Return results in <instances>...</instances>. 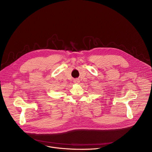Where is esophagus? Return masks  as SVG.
Instances as JSON below:
<instances>
[{"label":"esophagus","instance_id":"esophagus-1","mask_svg":"<svg viewBox=\"0 0 152 152\" xmlns=\"http://www.w3.org/2000/svg\"><path fill=\"white\" fill-rule=\"evenodd\" d=\"M74 82L76 83H79V79H75L74 80Z\"/></svg>","mask_w":152,"mask_h":152}]
</instances>
